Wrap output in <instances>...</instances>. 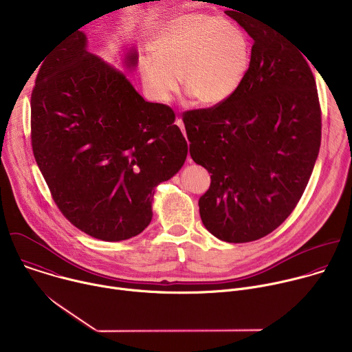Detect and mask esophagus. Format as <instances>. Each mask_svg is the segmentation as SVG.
<instances>
[{"instance_id": "obj_1", "label": "esophagus", "mask_w": 352, "mask_h": 352, "mask_svg": "<svg viewBox=\"0 0 352 352\" xmlns=\"http://www.w3.org/2000/svg\"><path fill=\"white\" fill-rule=\"evenodd\" d=\"M175 124L179 126V129L182 131V133L185 135V126H184V121L181 120V118H177V121H175ZM188 160L190 162V159H189V156H188Z\"/></svg>"}]
</instances>
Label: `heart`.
Here are the masks:
<instances>
[{
    "mask_svg": "<svg viewBox=\"0 0 352 352\" xmlns=\"http://www.w3.org/2000/svg\"><path fill=\"white\" fill-rule=\"evenodd\" d=\"M153 54L140 60L146 93L159 103H168L182 87L199 104L219 106L245 80L252 47L248 36L227 21L186 14L166 22L152 43Z\"/></svg>",
    "mask_w": 352,
    "mask_h": 352,
    "instance_id": "b5f03b06",
    "label": "heart"
}]
</instances>
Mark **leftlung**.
I'll return each mask as SVG.
<instances>
[{"label": "left lung", "instance_id": "8db88e82", "mask_svg": "<svg viewBox=\"0 0 352 352\" xmlns=\"http://www.w3.org/2000/svg\"><path fill=\"white\" fill-rule=\"evenodd\" d=\"M226 14L254 38L249 72L227 102L182 120L192 160L212 174L200 219L216 238L242 243L295 209L319 155L322 111L314 74L285 36L241 11Z\"/></svg>", "mask_w": 352, "mask_h": 352}]
</instances>
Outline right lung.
<instances>
[{"mask_svg":"<svg viewBox=\"0 0 352 352\" xmlns=\"http://www.w3.org/2000/svg\"><path fill=\"white\" fill-rule=\"evenodd\" d=\"M86 47L75 30L41 60L30 98L32 148L65 219L93 238L124 241L152 221L155 189L184 166L188 144L168 106L146 102ZM136 63L129 50L125 67Z\"/></svg>","mask_w":352,"mask_h":352,"instance_id":"obj_1","label":"right lung"}]
</instances>
